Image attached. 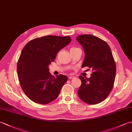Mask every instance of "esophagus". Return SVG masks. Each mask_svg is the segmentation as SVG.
<instances>
[{
    "instance_id": "34e87169",
    "label": "esophagus",
    "mask_w": 132,
    "mask_h": 132,
    "mask_svg": "<svg viewBox=\"0 0 132 132\" xmlns=\"http://www.w3.org/2000/svg\"><path fill=\"white\" fill-rule=\"evenodd\" d=\"M75 78L74 76H69V79H73V78Z\"/></svg>"
}]
</instances>
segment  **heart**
<instances>
[{
  "mask_svg": "<svg viewBox=\"0 0 132 132\" xmlns=\"http://www.w3.org/2000/svg\"><path fill=\"white\" fill-rule=\"evenodd\" d=\"M73 48H75V47H72V48H71V49H73Z\"/></svg>",
  "mask_w": 132,
  "mask_h": 132,
  "instance_id": "obj_1",
  "label": "heart"
}]
</instances>
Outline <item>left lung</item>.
Here are the masks:
<instances>
[{
  "instance_id": "8db88e82",
  "label": "left lung",
  "mask_w": 132,
  "mask_h": 132,
  "mask_svg": "<svg viewBox=\"0 0 132 132\" xmlns=\"http://www.w3.org/2000/svg\"><path fill=\"white\" fill-rule=\"evenodd\" d=\"M84 50L85 59L82 67L92 69L89 78L79 76L82 84L78 89L80 99L89 104L104 100L112 89L116 67L110 47L102 39L91 35L77 37Z\"/></svg>"
}]
</instances>
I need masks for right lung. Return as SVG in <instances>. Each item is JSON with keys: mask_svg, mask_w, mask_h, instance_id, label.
Here are the masks:
<instances>
[{"mask_svg": "<svg viewBox=\"0 0 132 132\" xmlns=\"http://www.w3.org/2000/svg\"><path fill=\"white\" fill-rule=\"evenodd\" d=\"M71 41L69 36H44L30 41L22 50L17 65L18 78L25 94L33 102L46 104L58 96L68 78L52 75L48 66Z\"/></svg>", "mask_w": 132, "mask_h": 132, "instance_id": "right-lung-1", "label": "right lung"}]
</instances>
